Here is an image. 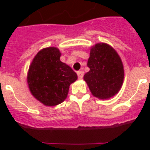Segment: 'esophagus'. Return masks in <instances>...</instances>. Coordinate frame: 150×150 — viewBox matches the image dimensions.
Segmentation results:
<instances>
[{"instance_id": "1", "label": "esophagus", "mask_w": 150, "mask_h": 150, "mask_svg": "<svg viewBox=\"0 0 150 150\" xmlns=\"http://www.w3.org/2000/svg\"><path fill=\"white\" fill-rule=\"evenodd\" d=\"M77 75L79 79H82L83 75H84V72H83V71H78L77 72Z\"/></svg>"}]
</instances>
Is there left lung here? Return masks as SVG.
Here are the masks:
<instances>
[{
  "instance_id": "obj_1",
  "label": "left lung",
  "mask_w": 150,
  "mask_h": 150,
  "mask_svg": "<svg viewBox=\"0 0 150 150\" xmlns=\"http://www.w3.org/2000/svg\"><path fill=\"white\" fill-rule=\"evenodd\" d=\"M84 75L92 94L99 99H109L118 93L124 81V67L120 57L110 46L96 43L90 50Z\"/></svg>"
}]
</instances>
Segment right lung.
I'll use <instances>...</instances> for the list:
<instances>
[{
  "label": "right lung",
  "instance_id": "right-lung-1",
  "mask_svg": "<svg viewBox=\"0 0 150 150\" xmlns=\"http://www.w3.org/2000/svg\"><path fill=\"white\" fill-rule=\"evenodd\" d=\"M56 47L37 53L29 66L27 82L32 95L45 106H56L65 100L69 86L78 79L76 73L60 61Z\"/></svg>",
  "mask_w": 150,
  "mask_h": 150
}]
</instances>
